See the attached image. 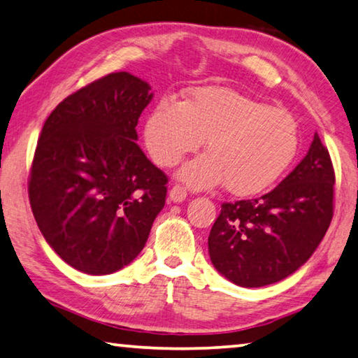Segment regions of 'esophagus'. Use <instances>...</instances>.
Wrapping results in <instances>:
<instances>
[{
  "label": "esophagus",
  "instance_id": "esophagus-1",
  "mask_svg": "<svg viewBox=\"0 0 358 358\" xmlns=\"http://www.w3.org/2000/svg\"><path fill=\"white\" fill-rule=\"evenodd\" d=\"M169 196H170V201L178 203V202H183L186 199V196H188V192L183 188V186L180 185H175L170 188L169 191Z\"/></svg>",
  "mask_w": 358,
  "mask_h": 358
}]
</instances>
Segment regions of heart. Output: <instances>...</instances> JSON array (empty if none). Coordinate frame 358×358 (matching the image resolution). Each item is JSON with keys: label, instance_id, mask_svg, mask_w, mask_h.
<instances>
[{"label": "heart", "instance_id": "1", "mask_svg": "<svg viewBox=\"0 0 358 358\" xmlns=\"http://www.w3.org/2000/svg\"><path fill=\"white\" fill-rule=\"evenodd\" d=\"M145 145L157 166L173 167L206 140L207 156L185 164L178 178L192 188L224 181L236 196L269 188L299 146L290 113L226 87H199L180 101L162 99L145 121Z\"/></svg>", "mask_w": 358, "mask_h": 358}]
</instances>
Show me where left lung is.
I'll return each mask as SVG.
<instances>
[{
  "mask_svg": "<svg viewBox=\"0 0 358 358\" xmlns=\"http://www.w3.org/2000/svg\"><path fill=\"white\" fill-rule=\"evenodd\" d=\"M334 170L314 135L290 175L257 199L224 202L208 236V255L221 275L257 288L283 280L310 258L333 218Z\"/></svg>",
  "mask_w": 358,
  "mask_h": 358,
  "instance_id": "1",
  "label": "left lung"
}]
</instances>
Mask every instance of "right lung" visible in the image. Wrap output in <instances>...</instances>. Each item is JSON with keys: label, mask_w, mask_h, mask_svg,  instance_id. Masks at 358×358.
Masks as SVG:
<instances>
[{"label": "right lung", "mask_w": 358, "mask_h": 358, "mask_svg": "<svg viewBox=\"0 0 358 358\" xmlns=\"http://www.w3.org/2000/svg\"><path fill=\"white\" fill-rule=\"evenodd\" d=\"M150 90L127 71L111 73L60 101L39 135L33 215L52 250L84 274L132 263L166 203V173L135 143Z\"/></svg>", "instance_id": "1"}]
</instances>
